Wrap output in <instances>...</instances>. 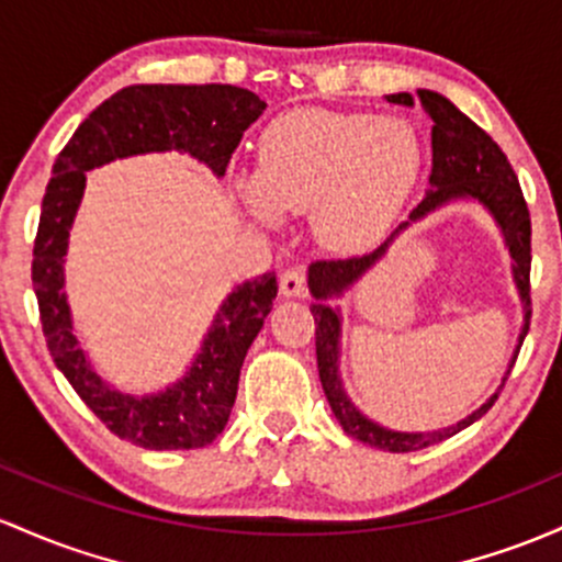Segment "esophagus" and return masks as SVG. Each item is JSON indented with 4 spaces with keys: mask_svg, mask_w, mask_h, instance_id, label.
<instances>
[{
    "mask_svg": "<svg viewBox=\"0 0 562 562\" xmlns=\"http://www.w3.org/2000/svg\"><path fill=\"white\" fill-rule=\"evenodd\" d=\"M280 293L293 299V295H304L306 293V271L301 267H291L282 271L280 277Z\"/></svg>",
    "mask_w": 562,
    "mask_h": 562,
    "instance_id": "34e87169",
    "label": "esophagus"
}]
</instances>
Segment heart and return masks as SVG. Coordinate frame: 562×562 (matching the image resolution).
<instances>
[{
	"instance_id": "heart-1",
	"label": "heart",
	"mask_w": 562,
	"mask_h": 562,
	"mask_svg": "<svg viewBox=\"0 0 562 562\" xmlns=\"http://www.w3.org/2000/svg\"><path fill=\"white\" fill-rule=\"evenodd\" d=\"M422 170V144L408 122L360 111H293L263 131L258 170L237 191L261 221L312 207L325 248L355 252L381 237Z\"/></svg>"
}]
</instances>
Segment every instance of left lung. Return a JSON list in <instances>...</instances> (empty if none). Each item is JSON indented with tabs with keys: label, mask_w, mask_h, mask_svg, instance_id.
<instances>
[{
	"label": "left lung",
	"mask_w": 562,
	"mask_h": 562,
	"mask_svg": "<svg viewBox=\"0 0 562 562\" xmlns=\"http://www.w3.org/2000/svg\"><path fill=\"white\" fill-rule=\"evenodd\" d=\"M390 103H400V106H416L427 111L431 120V172H429V191L422 202L411 211V218L394 229L386 237L384 245L366 252V256H351V258H330V261H314L310 267V291L317 304H312L314 314V338H317V368L319 381H323L325 397H328L333 416L338 418L344 431L355 440L366 442V446L379 448V451L390 453H408L422 451V448L435 446V442L448 440L456 431H461L470 424L477 422L485 411L496 403L498 392L493 394L488 403L480 405L472 416L461 418L459 424L437 431H394L381 427V424L371 422L362 416L360 411L351 405L338 375V338H341V317L336 310L325 304V299L341 295L349 285H355L368 269L373 267L384 252L390 250L400 232L408 229L411 221H422L424 215L437 211V207L448 205L453 200H477L493 215L498 229L504 234L509 256H512V274H515V285L522 299V330L517 338L515 357L509 362V371L517 360V351L522 347V338L528 333V323H531V213H528L526 196H522L520 181H517L515 170H512L507 154L498 149L496 140L491 138L483 127H477L467 114H461L448 98L440 92L418 90V101H413L411 92H394L386 95ZM507 371V375H509ZM507 375L502 379L507 381Z\"/></svg>",
	"instance_id": "8db88e82"
}]
</instances>
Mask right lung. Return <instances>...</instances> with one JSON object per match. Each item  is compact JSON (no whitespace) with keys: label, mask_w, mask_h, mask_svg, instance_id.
Returning a JSON list of instances; mask_svg holds the SVG:
<instances>
[{"label":"right lung","mask_w":562,"mask_h":562,"mask_svg":"<svg viewBox=\"0 0 562 562\" xmlns=\"http://www.w3.org/2000/svg\"><path fill=\"white\" fill-rule=\"evenodd\" d=\"M263 109L267 103L256 92L234 85H131L92 111L53 165L31 261L47 349L85 405L116 437L149 451L205 448L224 431L237 397L239 368L271 312L277 277L267 271L226 295L181 381L144 397L111 390L74 336L64 293V256L88 170L133 154L176 149L221 178L243 133Z\"/></svg>","instance_id":"1"}]
</instances>
